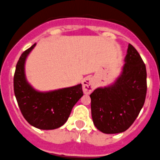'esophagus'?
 Listing matches in <instances>:
<instances>
[{"label": "esophagus", "instance_id": "esophagus-1", "mask_svg": "<svg viewBox=\"0 0 160 160\" xmlns=\"http://www.w3.org/2000/svg\"><path fill=\"white\" fill-rule=\"evenodd\" d=\"M82 89L83 92L86 94L92 92V91L95 89V82L92 78L87 77L84 78L82 81Z\"/></svg>", "mask_w": 160, "mask_h": 160}]
</instances>
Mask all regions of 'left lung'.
I'll return each mask as SVG.
<instances>
[{"mask_svg":"<svg viewBox=\"0 0 160 160\" xmlns=\"http://www.w3.org/2000/svg\"><path fill=\"white\" fill-rule=\"evenodd\" d=\"M124 62L115 82L97 88L90 94L92 121L97 130L104 133L126 131L144 104L147 92L145 64L130 44Z\"/></svg>","mask_w":160,"mask_h":160,"instance_id":"8db88e82","label":"left lung"}]
</instances>
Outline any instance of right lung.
Segmentation results:
<instances>
[{"label": "right lung", "instance_id": "right-lung-1", "mask_svg": "<svg viewBox=\"0 0 160 160\" xmlns=\"http://www.w3.org/2000/svg\"><path fill=\"white\" fill-rule=\"evenodd\" d=\"M36 43L21 55L14 75V92L19 109L31 126L40 130H55L62 127L74 104L83 96L82 84L42 92L27 81L25 63Z\"/></svg>", "mask_w": 160, "mask_h": 160}]
</instances>
